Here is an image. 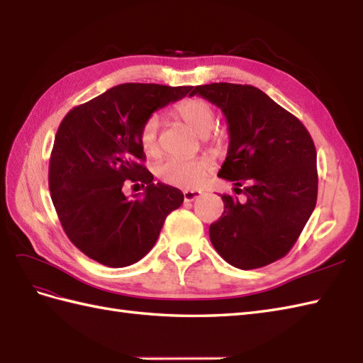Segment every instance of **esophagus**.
Here are the masks:
<instances>
[{
	"label": "esophagus",
	"mask_w": 363,
	"mask_h": 363,
	"mask_svg": "<svg viewBox=\"0 0 363 363\" xmlns=\"http://www.w3.org/2000/svg\"><path fill=\"white\" fill-rule=\"evenodd\" d=\"M201 196V191L196 190H184V201L185 202H191Z\"/></svg>",
	"instance_id": "1"
}]
</instances>
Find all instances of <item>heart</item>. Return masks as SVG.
I'll return each mask as SVG.
<instances>
[{
    "label": "heart",
    "mask_w": 363,
    "mask_h": 363,
    "mask_svg": "<svg viewBox=\"0 0 363 363\" xmlns=\"http://www.w3.org/2000/svg\"><path fill=\"white\" fill-rule=\"evenodd\" d=\"M176 113L201 136L208 134L215 125L213 106L206 99L191 97L184 100L176 108ZM159 126H161V119L157 114H150L140 126L139 143L147 155L155 156L159 153ZM212 168L213 164L207 157H167L155 167V174L159 181L167 185L190 190L198 189L206 176L212 172Z\"/></svg>",
    "instance_id": "1"
}]
</instances>
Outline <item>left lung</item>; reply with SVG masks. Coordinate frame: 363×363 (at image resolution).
Here are the masks:
<instances>
[{
  "mask_svg": "<svg viewBox=\"0 0 363 363\" xmlns=\"http://www.w3.org/2000/svg\"><path fill=\"white\" fill-rule=\"evenodd\" d=\"M224 113L229 151L218 176L235 182L240 201L223 195L224 213L210 224L213 247L247 271L283 258L317 202V151L296 116L250 85L210 83L191 89ZM244 183V191L238 187Z\"/></svg>",
  "mask_w": 363,
  "mask_h": 363,
  "instance_id": "1",
  "label": "left lung"
}]
</instances>
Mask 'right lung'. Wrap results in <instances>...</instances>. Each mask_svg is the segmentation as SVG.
Returning a JSON list of instances; mask_svg holds the SVG:
<instances>
[{
  "label": "right lung",
  "instance_id": "1",
  "mask_svg": "<svg viewBox=\"0 0 363 363\" xmlns=\"http://www.w3.org/2000/svg\"><path fill=\"white\" fill-rule=\"evenodd\" d=\"M191 86L123 83L72 108L55 134L49 190L67 238L108 267L134 264L153 249L165 218L181 207L182 191L153 182L139 143L150 114ZM146 191L128 199L124 190Z\"/></svg>",
  "mask_w": 363,
  "mask_h": 363
}]
</instances>
